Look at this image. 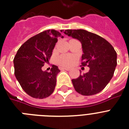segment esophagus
<instances>
[{"label":"esophagus","instance_id":"obj_1","mask_svg":"<svg viewBox=\"0 0 129 129\" xmlns=\"http://www.w3.org/2000/svg\"><path fill=\"white\" fill-rule=\"evenodd\" d=\"M60 69H62V70H67V71H69V70H70V68H66V67H63V68H61Z\"/></svg>","mask_w":129,"mask_h":129}]
</instances>
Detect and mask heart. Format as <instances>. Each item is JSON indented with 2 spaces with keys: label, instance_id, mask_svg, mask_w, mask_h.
Returning <instances> with one entry per match:
<instances>
[{
  "label": "heart",
  "instance_id": "obj_1",
  "mask_svg": "<svg viewBox=\"0 0 129 129\" xmlns=\"http://www.w3.org/2000/svg\"><path fill=\"white\" fill-rule=\"evenodd\" d=\"M57 62L63 67H69L73 63L74 57L69 55H61L57 58Z\"/></svg>",
  "mask_w": 129,
  "mask_h": 129
}]
</instances>
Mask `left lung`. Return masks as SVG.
Masks as SVG:
<instances>
[{
    "label": "left lung",
    "mask_w": 129,
    "mask_h": 129,
    "mask_svg": "<svg viewBox=\"0 0 129 129\" xmlns=\"http://www.w3.org/2000/svg\"><path fill=\"white\" fill-rule=\"evenodd\" d=\"M64 33L80 41L83 50L81 66L89 67V72L72 80L75 90L85 96L100 93L114 76L116 51L104 38L83 29H69Z\"/></svg>",
    "instance_id": "1"
}]
</instances>
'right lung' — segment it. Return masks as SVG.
<instances>
[{"instance_id":"right-lung-1","label":"right lung","mask_w":129,"mask_h":129,"mask_svg":"<svg viewBox=\"0 0 129 129\" xmlns=\"http://www.w3.org/2000/svg\"><path fill=\"white\" fill-rule=\"evenodd\" d=\"M59 37L63 38L54 29L42 32L25 42L14 57L15 78L24 91L32 97L44 99L54 91L60 70L52 65L48 72L43 71L42 67L49 62Z\"/></svg>"}]
</instances>
